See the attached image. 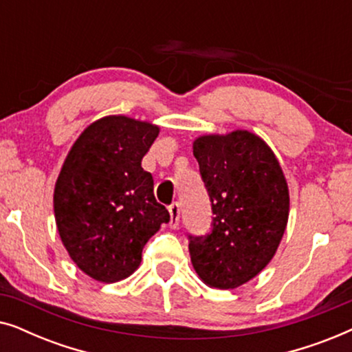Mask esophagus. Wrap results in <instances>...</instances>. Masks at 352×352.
Listing matches in <instances>:
<instances>
[{
    "instance_id": "34e87169",
    "label": "esophagus",
    "mask_w": 352,
    "mask_h": 352,
    "mask_svg": "<svg viewBox=\"0 0 352 352\" xmlns=\"http://www.w3.org/2000/svg\"><path fill=\"white\" fill-rule=\"evenodd\" d=\"M170 214H171V221H170V228L176 229L179 226V214H181V205L179 204H173L170 205Z\"/></svg>"
}]
</instances>
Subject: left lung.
Here are the masks:
<instances>
[{"instance_id":"obj_1","label":"left lung","mask_w":352,"mask_h":352,"mask_svg":"<svg viewBox=\"0 0 352 352\" xmlns=\"http://www.w3.org/2000/svg\"><path fill=\"white\" fill-rule=\"evenodd\" d=\"M194 157L214 216L210 234L189 235L192 266L206 285L237 288L277 252L290 210L285 176L271 147L243 129L200 136Z\"/></svg>"}]
</instances>
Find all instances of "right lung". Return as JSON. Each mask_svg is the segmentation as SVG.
<instances>
[{"label":"right lung","instance_id":"right-lung-1","mask_svg":"<svg viewBox=\"0 0 352 352\" xmlns=\"http://www.w3.org/2000/svg\"><path fill=\"white\" fill-rule=\"evenodd\" d=\"M160 128L112 115L72 146L54 187V214L70 258L94 280L113 283L141 264L147 240L170 221L142 157Z\"/></svg>","mask_w":352,"mask_h":352}]
</instances>
